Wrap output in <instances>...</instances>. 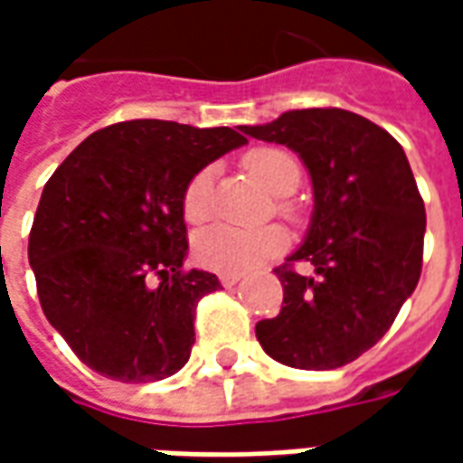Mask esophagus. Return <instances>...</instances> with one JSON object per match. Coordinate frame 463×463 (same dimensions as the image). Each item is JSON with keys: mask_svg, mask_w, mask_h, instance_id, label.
<instances>
[{"mask_svg": "<svg viewBox=\"0 0 463 463\" xmlns=\"http://www.w3.org/2000/svg\"><path fill=\"white\" fill-rule=\"evenodd\" d=\"M218 280H221L222 288H232V285H238L242 280V272H221Z\"/></svg>", "mask_w": 463, "mask_h": 463, "instance_id": "34e87169", "label": "esophagus"}]
</instances>
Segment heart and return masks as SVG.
<instances>
[{"label": "heart", "mask_w": 463, "mask_h": 463, "mask_svg": "<svg viewBox=\"0 0 463 463\" xmlns=\"http://www.w3.org/2000/svg\"><path fill=\"white\" fill-rule=\"evenodd\" d=\"M245 171L260 181L272 195H290L300 185V163L285 148L260 146L245 153ZM183 215L188 222H205L213 213V171L201 168L183 188ZM282 211L290 213V205L282 203ZM288 248V232L280 225H268L258 231H242L232 225H213L198 232L193 242L195 260L213 272H245L258 268L265 260L280 255Z\"/></svg>", "instance_id": "b5f03b06"}]
</instances>
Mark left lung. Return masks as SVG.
I'll return each instance as SVG.
<instances>
[{
	"label": "left lung",
	"mask_w": 463,
	"mask_h": 463,
	"mask_svg": "<svg viewBox=\"0 0 463 463\" xmlns=\"http://www.w3.org/2000/svg\"><path fill=\"white\" fill-rule=\"evenodd\" d=\"M241 131L292 148L315 193L305 241L275 268L282 307L255 325L258 342L288 367H345L384 337L421 275L427 213L404 148L342 109L288 111ZM295 260L316 272L295 273Z\"/></svg>",
	"instance_id": "1"
}]
</instances>
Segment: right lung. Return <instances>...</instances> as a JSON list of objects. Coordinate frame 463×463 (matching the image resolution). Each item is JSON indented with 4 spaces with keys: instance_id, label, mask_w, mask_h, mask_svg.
I'll return each mask as SVG.
<instances>
[{
    "instance_id": "obj_1",
    "label": "right lung",
    "mask_w": 463,
    "mask_h": 463,
    "mask_svg": "<svg viewBox=\"0 0 463 463\" xmlns=\"http://www.w3.org/2000/svg\"><path fill=\"white\" fill-rule=\"evenodd\" d=\"M245 143L228 126L121 121L79 143L46 181L29 265L46 320L86 367L138 384L188 362L195 305L221 282L183 270V188Z\"/></svg>"
}]
</instances>
